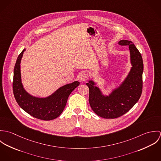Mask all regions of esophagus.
Listing matches in <instances>:
<instances>
[{
  "label": "esophagus",
  "mask_w": 161,
  "mask_h": 161,
  "mask_svg": "<svg viewBox=\"0 0 161 161\" xmlns=\"http://www.w3.org/2000/svg\"><path fill=\"white\" fill-rule=\"evenodd\" d=\"M89 77V75L86 72H84V73H82L80 75V80L81 81H86V80H87Z\"/></svg>",
  "instance_id": "1"
}]
</instances>
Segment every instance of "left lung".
Wrapping results in <instances>:
<instances>
[{"label": "left lung", "instance_id": "1", "mask_svg": "<svg viewBox=\"0 0 161 161\" xmlns=\"http://www.w3.org/2000/svg\"><path fill=\"white\" fill-rule=\"evenodd\" d=\"M119 45L128 46L132 68L123 84L109 96L102 95L100 89L90 80L89 103L92 110L104 118H116L127 113L139 99L142 90L143 62L141 53L132 42L121 40Z\"/></svg>", "mask_w": 161, "mask_h": 161}]
</instances>
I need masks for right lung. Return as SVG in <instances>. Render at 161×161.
Segmentation results:
<instances>
[{
    "instance_id": "right-lung-1",
    "label": "right lung",
    "mask_w": 161,
    "mask_h": 161,
    "mask_svg": "<svg viewBox=\"0 0 161 161\" xmlns=\"http://www.w3.org/2000/svg\"><path fill=\"white\" fill-rule=\"evenodd\" d=\"M25 51V49L19 54L14 70L13 92L15 98L19 105L29 115L45 121L54 119L62 114L69 95L80 83L75 81L66 84L46 98L31 96L23 89L21 81L20 64Z\"/></svg>"
}]
</instances>
